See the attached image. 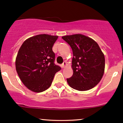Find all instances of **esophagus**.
I'll list each match as a JSON object with an SVG mask.
<instances>
[{
    "instance_id": "obj_1",
    "label": "esophagus",
    "mask_w": 123,
    "mask_h": 123,
    "mask_svg": "<svg viewBox=\"0 0 123 123\" xmlns=\"http://www.w3.org/2000/svg\"><path fill=\"white\" fill-rule=\"evenodd\" d=\"M67 65V63H66V62H64L63 63V64H62V68H64V67H66V66Z\"/></svg>"
}]
</instances>
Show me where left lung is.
Masks as SVG:
<instances>
[{"instance_id": "8db88e82", "label": "left lung", "mask_w": 123, "mask_h": 123, "mask_svg": "<svg viewBox=\"0 0 123 123\" xmlns=\"http://www.w3.org/2000/svg\"><path fill=\"white\" fill-rule=\"evenodd\" d=\"M62 39L73 50V74L67 81L71 88L83 91L100 82L105 71V59L98 44L81 34L64 36Z\"/></svg>"}]
</instances>
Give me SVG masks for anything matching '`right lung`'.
I'll return each instance as SVG.
<instances>
[{
  "mask_svg": "<svg viewBox=\"0 0 123 123\" xmlns=\"http://www.w3.org/2000/svg\"><path fill=\"white\" fill-rule=\"evenodd\" d=\"M57 36L41 34L25 41L19 49L16 68L20 80L26 87L41 92L50 87L56 73L61 67L55 64L52 50Z\"/></svg>",
  "mask_w": 123,
  "mask_h": 123,
  "instance_id": "right-lung-1",
  "label": "right lung"
}]
</instances>
